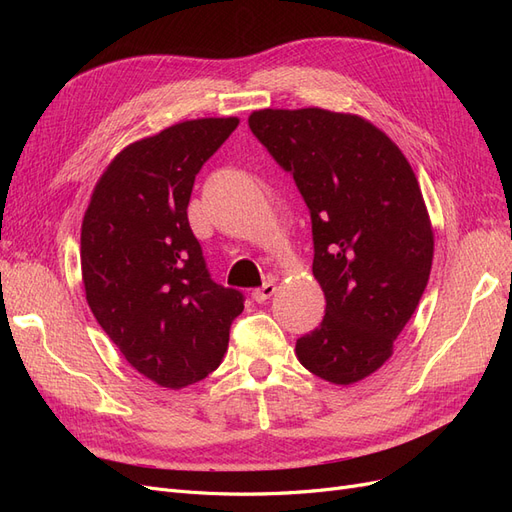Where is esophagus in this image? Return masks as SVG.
<instances>
[{
	"label": "esophagus",
	"mask_w": 512,
	"mask_h": 512,
	"mask_svg": "<svg viewBox=\"0 0 512 512\" xmlns=\"http://www.w3.org/2000/svg\"><path fill=\"white\" fill-rule=\"evenodd\" d=\"M273 292H275V282H265L262 284L260 288H256L254 292H252V297H254V301H258V303H265L267 299H271L273 297Z\"/></svg>",
	"instance_id": "obj_1"
}]
</instances>
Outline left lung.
Masks as SVG:
<instances>
[{
  "label": "left lung",
  "mask_w": 512,
  "mask_h": 512,
  "mask_svg": "<svg viewBox=\"0 0 512 512\" xmlns=\"http://www.w3.org/2000/svg\"><path fill=\"white\" fill-rule=\"evenodd\" d=\"M247 123L312 215V271L327 309L297 339V359L327 382H359L391 359L429 282L433 230L414 170L359 115L262 108Z\"/></svg>",
  "instance_id": "1"
}]
</instances>
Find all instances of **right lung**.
I'll list each match as a JSON object with an SVG mask.
<instances>
[{
    "mask_svg": "<svg viewBox=\"0 0 512 512\" xmlns=\"http://www.w3.org/2000/svg\"><path fill=\"white\" fill-rule=\"evenodd\" d=\"M237 126V117L192 119L128 145L83 218L91 312L138 374L164 389L207 378L243 312V294L211 280L188 222L198 170Z\"/></svg>",
    "mask_w": 512,
    "mask_h": 512,
    "instance_id": "1",
    "label": "right lung"
}]
</instances>
